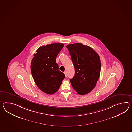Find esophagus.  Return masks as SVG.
I'll return each mask as SVG.
<instances>
[{
    "label": "esophagus",
    "instance_id": "obj_1",
    "mask_svg": "<svg viewBox=\"0 0 132 132\" xmlns=\"http://www.w3.org/2000/svg\"><path fill=\"white\" fill-rule=\"evenodd\" d=\"M64 74L65 75V76H66V77H67V72L66 71H65Z\"/></svg>",
    "mask_w": 132,
    "mask_h": 132
}]
</instances>
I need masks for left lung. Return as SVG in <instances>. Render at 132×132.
Returning a JSON list of instances; mask_svg holds the SVG:
<instances>
[{"label": "left lung", "instance_id": "1", "mask_svg": "<svg viewBox=\"0 0 132 132\" xmlns=\"http://www.w3.org/2000/svg\"><path fill=\"white\" fill-rule=\"evenodd\" d=\"M69 51L75 70L70 79L73 88L79 94L89 93L96 85L100 77L101 61L99 55L88 46L80 43L66 46Z\"/></svg>", "mask_w": 132, "mask_h": 132}]
</instances>
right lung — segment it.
I'll return each mask as SVG.
<instances>
[{
  "mask_svg": "<svg viewBox=\"0 0 132 132\" xmlns=\"http://www.w3.org/2000/svg\"><path fill=\"white\" fill-rule=\"evenodd\" d=\"M63 43H52L39 47L34 54L31 63L32 77L43 92L52 94L58 91L65 74L59 70L56 60L63 48Z\"/></svg>",
  "mask_w": 132,
  "mask_h": 132,
  "instance_id": "1",
  "label": "right lung"
}]
</instances>
